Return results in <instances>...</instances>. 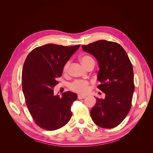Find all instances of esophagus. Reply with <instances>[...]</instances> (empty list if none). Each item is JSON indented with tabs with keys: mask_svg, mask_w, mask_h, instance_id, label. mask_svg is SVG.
<instances>
[{
	"mask_svg": "<svg viewBox=\"0 0 153 153\" xmlns=\"http://www.w3.org/2000/svg\"><path fill=\"white\" fill-rule=\"evenodd\" d=\"M85 96L84 95H78V100H82V99H84L85 98Z\"/></svg>",
	"mask_w": 153,
	"mask_h": 153,
	"instance_id": "1",
	"label": "esophagus"
}]
</instances>
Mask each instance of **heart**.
I'll list each match as a JSON object with an SVG mask.
<instances>
[{"label":"heart","mask_w":153,"mask_h":153,"mask_svg":"<svg viewBox=\"0 0 153 153\" xmlns=\"http://www.w3.org/2000/svg\"><path fill=\"white\" fill-rule=\"evenodd\" d=\"M82 64L86 68H89L92 64H94V61L89 55H82L80 58ZM70 65V62L68 61L65 63L62 69V71L64 74H67L68 69ZM69 89L73 92L79 94H85L89 89V82L86 80H75L71 83L69 85Z\"/></svg>","instance_id":"heart-1"}]
</instances>
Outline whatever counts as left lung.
Instances as JSON below:
<instances>
[{"label":"left lung","instance_id":"1","mask_svg":"<svg viewBox=\"0 0 153 153\" xmlns=\"http://www.w3.org/2000/svg\"><path fill=\"white\" fill-rule=\"evenodd\" d=\"M82 47L98 61V88L105 94L104 99L96 98L91 118L101 128H114L122 123L131 106L135 91L131 62L124 49L112 41L100 40Z\"/></svg>","mask_w":153,"mask_h":153}]
</instances>
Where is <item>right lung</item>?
<instances>
[{"instance_id": "obj_1", "label": "right lung", "mask_w": 153, "mask_h": 153, "mask_svg": "<svg viewBox=\"0 0 153 153\" xmlns=\"http://www.w3.org/2000/svg\"><path fill=\"white\" fill-rule=\"evenodd\" d=\"M47 44L32 50L22 70V90L32 119L40 128L53 131L62 128L72 116L71 106L77 95L65 92L53 94V87L62 76L63 66L80 47Z\"/></svg>"}]
</instances>
